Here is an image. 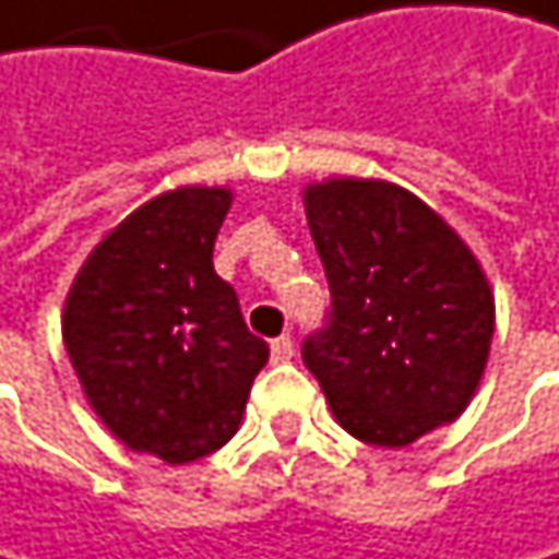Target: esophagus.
Returning <instances> with one entry per match:
<instances>
[{
    "instance_id": "34e87169",
    "label": "esophagus",
    "mask_w": 559,
    "mask_h": 559,
    "mask_svg": "<svg viewBox=\"0 0 559 559\" xmlns=\"http://www.w3.org/2000/svg\"><path fill=\"white\" fill-rule=\"evenodd\" d=\"M271 357H274L277 365L292 361V357H295V341H292V334H282V337H274V341H271Z\"/></svg>"
}]
</instances>
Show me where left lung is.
I'll list each match as a JSON object with an SVG mask.
<instances>
[{
  "instance_id": "obj_1",
  "label": "left lung",
  "mask_w": 559,
  "mask_h": 559,
  "mask_svg": "<svg viewBox=\"0 0 559 559\" xmlns=\"http://www.w3.org/2000/svg\"><path fill=\"white\" fill-rule=\"evenodd\" d=\"M331 321L301 347L337 424L407 448L471 404L490 354L493 292L464 238L381 178L305 188Z\"/></svg>"
}]
</instances>
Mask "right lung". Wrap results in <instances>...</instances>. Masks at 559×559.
Instances as JSON below:
<instances>
[{
	"mask_svg": "<svg viewBox=\"0 0 559 559\" xmlns=\"http://www.w3.org/2000/svg\"><path fill=\"white\" fill-rule=\"evenodd\" d=\"M231 188L181 185L118 222L66 298L62 341L102 424L139 454L198 461L228 444L267 344L215 274Z\"/></svg>",
	"mask_w": 559,
	"mask_h": 559,
	"instance_id": "right-lung-1",
	"label": "right lung"
}]
</instances>
